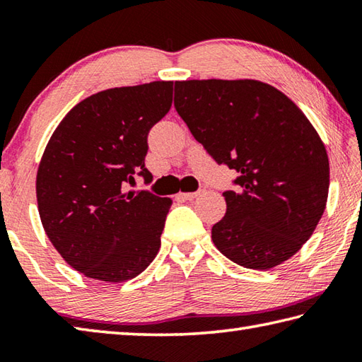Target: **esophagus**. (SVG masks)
I'll list each match as a JSON object with an SVG mask.
<instances>
[{"label": "esophagus", "mask_w": 362, "mask_h": 362, "mask_svg": "<svg viewBox=\"0 0 362 362\" xmlns=\"http://www.w3.org/2000/svg\"><path fill=\"white\" fill-rule=\"evenodd\" d=\"M204 193V189H199V192H188V193H180L179 196L183 199H194Z\"/></svg>", "instance_id": "esophagus-1"}]
</instances>
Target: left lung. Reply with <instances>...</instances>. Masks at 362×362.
Segmentation results:
<instances>
[{
    "label": "left lung",
    "instance_id": "1",
    "mask_svg": "<svg viewBox=\"0 0 362 362\" xmlns=\"http://www.w3.org/2000/svg\"><path fill=\"white\" fill-rule=\"evenodd\" d=\"M174 105L218 164L240 173L212 241L244 268L269 269L302 249L326 209L329 156L305 113L259 79L175 81Z\"/></svg>",
    "mask_w": 362,
    "mask_h": 362
}]
</instances>
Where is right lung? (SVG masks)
Segmentation results:
<instances>
[{"label": "right lung", "mask_w": 362, "mask_h": 362, "mask_svg": "<svg viewBox=\"0 0 362 362\" xmlns=\"http://www.w3.org/2000/svg\"><path fill=\"white\" fill-rule=\"evenodd\" d=\"M174 81L100 90L76 103L42 153L36 201L49 241L84 276L122 283L155 260L170 198L124 192L145 168L146 137L173 105Z\"/></svg>", "instance_id": "obj_1"}]
</instances>
